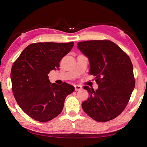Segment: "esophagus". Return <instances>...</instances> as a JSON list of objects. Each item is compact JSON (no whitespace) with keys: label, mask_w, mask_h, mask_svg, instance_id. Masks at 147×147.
<instances>
[{"label":"esophagus","mask_w":147,"mask_h":147,"mask_svg":"<svg viewBox=\"0 0 147 147\" xmlns=\"http://www.w3.org/2000/svg\"><path fill=\"white\" fill-rule=\"evenodd\" d=\"M74 88H75V90L76 91H78V90H80L82 88V86L80 85H74Z\"/></svg>","instance_id":"34e87169"}]
</instances>
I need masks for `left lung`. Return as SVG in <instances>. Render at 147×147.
<instances>
[{"instance_id":"left-lung-1","label":"left lung","mask_w":147,"mask_h":147,"mask_svg":"<svg viewBox=\"0 0 147 147\" xmlns=\"http://www.w3.org/2000/svg\"><path fill=\"white\" fill-rule=\"evenodd\" d=\"M77 47L90 63L98 89L85 86L89 98L82 104L83 111L98 122H107L124 111L135 88L131 59L119 47L109 40L80 42Z\"/></svg>"}]
</instances>
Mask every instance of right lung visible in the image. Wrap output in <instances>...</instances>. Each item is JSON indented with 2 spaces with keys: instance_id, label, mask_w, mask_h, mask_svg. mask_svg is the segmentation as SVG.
Masks as SVG:
<instances>
[{
  "instance_id": "1",
  "label": "right lung",
  "mask_w": 147,
  "mask_h": 147,
  "mask_svg": "<svg viewBox=\"0 0 147 147\" xmlns=\"http://www.w3.org/2000/svg\"><path fill=\"white\" fill-rule=\"evenodd\" d=\"M74 45L69 43H35L23 50L12 65V92L18 104L30 117L47 122L62 112L66 96L74 87L50 82L48 74L59 69V62Z\"/></svg>"
}]
</instances>
